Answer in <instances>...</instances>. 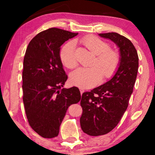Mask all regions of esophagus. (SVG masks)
<instances>
[{
  "label": "esophagus",
  "instance_id": "obj_1",
  "mask_svg": "<svg viewBox=\"0 0 155 155\" xmlns=\"http://www.w3.org/2000/svg\"><path fill=\"white\" fill-rule=\"evenodd\" d=\"M79 89H80V93H81V94H83V92H84V90H83V89H82V88H81V87H80Z\"/></svg>",
  "mask_w": 155,
  "mask_h": 155
}]
</instances>
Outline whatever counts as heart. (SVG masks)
<instances>
[{
  "label": "heart",
  "mask_w": 155,
  "mask_h": 155,
  "mask_svg": "<svg viewBox=\"0 0 155 155\" xmlns=\"http://www.w3.org/2000/svg\"><path fill=\"white\" fill-rule=\"evenodd\" d=\"M87 49L96 56L92 66L80 68L73 72L70 80L73 84L82 88H90L98 84L102 78H111L119 67L120 56L116 51L109 49V44L94 36H87L80 40ZM61 62L68 68L73 69L78 65L75 57V44L70 41L60 51Z\"/></svg>",
  "instance_id": "1"
}]
</instances>
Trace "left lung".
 Returning <instances> with one entry per match:
<instances>
[{
  "label": "left lung",
  "mask_w": 155,
  "mask_h": 155,
  "mask_svg": "<svg viewBox=\"0 0 155 155\" xmlns=\"http://www.w3.org/2000/svg\"><path fill=\"white\" fill-rule=\"evenodd\" d=\"M99 36L117 45L120 65L111 80L82 95L80 126L84 133L91 136L107 134L119 123L128 108L139 64L137 51L126 37L116 32Z\"/></svg>",
  "instance_id": "obj_1"
}]
</instances>
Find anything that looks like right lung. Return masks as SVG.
I'll use <instances>...</instances> for the list:
<instances>
[{
  "label": "right lung",
  "mask_w": 155,
  "mask_h": 155,
  "mask_svg": "<svg viewBox=\"0 0 155 155\" xmlns=\"http://www.w3.org/2000/svg\"><path fill=\"white\" fill-rule=\"evenodd\" d=\"M78 33L50 28L36 35L23 61V103L31 128L41 137L58 136L68 108L81 99L79 89L62 88L68 76L60 58L61 46Z\"/></svg>",
  "instance_id": "right-lung-1"
}]
</instances>
